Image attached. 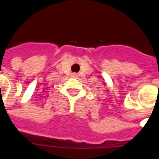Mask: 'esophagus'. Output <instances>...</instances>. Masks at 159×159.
Returning a JSON list of instances; mask_svg holds the SVG:
<instances>
[{
	"instance_id": "34e87169",
	"label": "esophagus",
	"mask_w": 159,
	"mask_h": 159,
	"mask_svg": "<svg viewBox=\"0 0 159 159\" xmlns=\"http://www.w3.org/2000/svg\"><path fill=\"white\" fill-rule=\"evenodd\" d=\"M72 77H77V74H76V73H72Z\"/></svg>"
}]
</instances>
